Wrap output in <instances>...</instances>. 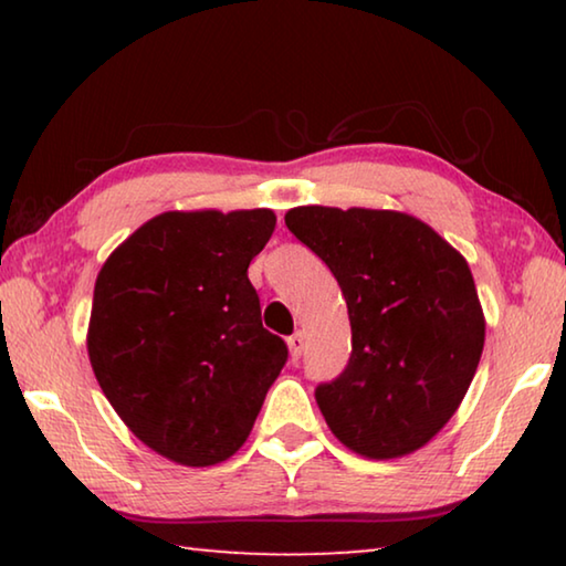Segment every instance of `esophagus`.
<instances>
[{"mask_svg":"<svg viewBox=\"0 0 566 566\" xmlns=\"http://www.w3.org/2000/svg\"><path fill=\"white\" fill-rule=\"evenodd\" d=\"M286 344H290V354H292V359L296 361L302 357V352H304V334L302 332H294L290 339H286Z\"/></svg>","mask_w":566,"mask_h":566,"instance_id":"1","label":"esophagus"}]
</instances>
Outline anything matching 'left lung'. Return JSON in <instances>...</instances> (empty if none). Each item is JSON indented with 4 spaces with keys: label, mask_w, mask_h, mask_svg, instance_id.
<instances>
[{
    "label": "left lung",
    "mask_w": 566,
    "mask_h": 566,
    "mask_svg": "<svg viewBox=\"0 0 566 566\" xmlns=\"http://www.w3.org/2000/svg\"><path fill=\"white\" fill-rule=\"evenodd\" d=\"M284 222L347 300L349 361L314 391L334 437L369 459L417 452L462 405L484 349L467 260L389 209L296 207Z\"/></svg>",
    "instance_id": "obj_1"
}]
</instances>
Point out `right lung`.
<instances>
[{
	"label": "right lung",
	"mask_w": 566,
	"mask_h": 566,
	"mask_svg": "<svg viewBox=\"0 0 566 566\" xmlns=\"http://www.w3.org/2000/svg\"><path fill=\"white\" fill-rule=\"evenodd\" d=\"M272 209L165 212L104 262L94 284L90 361L104 397L157 454L209 467L247 442L286 361L262 327L249 262Z\"/></svg>",
	"instance_id": "obj_1"
}]
</instances>
